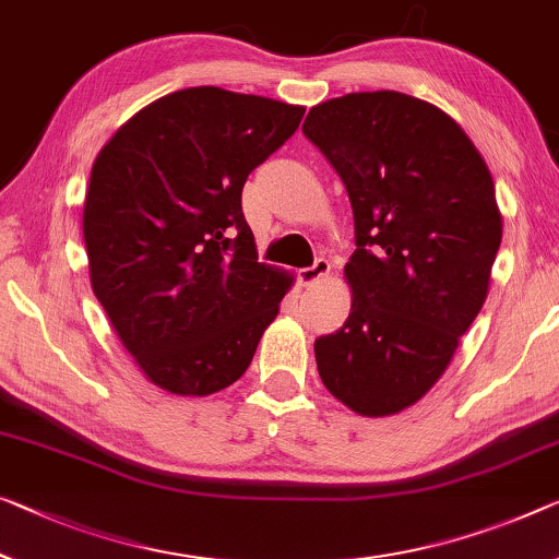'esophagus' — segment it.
Instances as JSON below:
<instances>
[{
	"instance_id": "1",
	"label": "esophagus",
	"mask_w": 559,
	"mask_h": 559,
	"mask_svg": "<svg viewBox=\"0 0 559 559\" xmlns=\"http://www.w3.org/2000/svg\"><path fill=\"white\" fill-rule=\"evenodd\" d=\"M328 274H330V262L328 260H317L312 267L299 270L297 277H299V285H302V287H314L317 282H320L322 277H328Z\"/></svg>"
}]
</instances>
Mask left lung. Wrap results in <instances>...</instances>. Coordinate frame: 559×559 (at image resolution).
I'll return each instance as SVG.
<instances>
[{
	"label": "left lung",
	"mask_w": 559,
	"mask_h": 559,
	"mask_svg": "<svg viewBox=\"0 0 559 559\" xmlns=\"http://www.w3.org/2000/svg\"><path fill=\"white\" fill-rule=\"evenodd\" d=\"M347 187L357 250L347 322L314 342L320 377L365 417L415 405L485 305L502 214L465 130L402 92H355L302 124Z\"/></svg>",
	"instance_id": "left-lung-1"
}]
</instances>
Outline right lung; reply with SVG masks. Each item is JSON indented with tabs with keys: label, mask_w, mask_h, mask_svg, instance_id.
<instances>
[{
	"label": "right lung",
	"mask_w": 559,
	"mask_h": 559,
	"mask_svg": "<svg viewBox=\"0 0 559 559\" xmlns=\"http://www.w3.org/2000/svg\"><path fill=\"white\" fill-rule=\"evenodd\" d=\"M305 107L190 87L124 122L92 165L82 229L94 297L157 388L207 397L250 367L292 274L257 262L242 187Z\"/></svg>",
	"instance_id": "1"
}]
</instances>
